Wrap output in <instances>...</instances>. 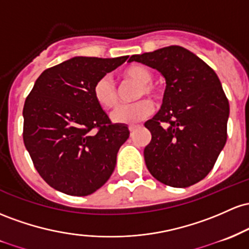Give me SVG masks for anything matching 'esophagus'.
Returning a JSON list of instances; mask_svg holds the SVG:
<instances>
[{
	"label": "esophagus",
	"instance_id": "34e87169",
	"mask_svg": "<svg viewBox=\"0 0 249 249\" xmlns=\"http://www.w3.org/2000/svg\"><path fill=\"white\" fill-rule=\"evenodd\" d=\"M138 127H139V125H135V124H130L129 127H128V128H129V132H130V134H133L134 132H135V130H136V128H138Z\"/></svg>",
	"mask_w": 249,
	"mask_h": 249
}]
</instances>
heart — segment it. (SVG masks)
I'll list each match as a JSON object with an SVG mask.
<instances>
[{
	"mask_svg": "<svg viewBox=\"0 0 249 249\" xmlns=\"http://www.w3.org/2000/svg\"><path fill=\"white\" fill-rule=\"evenodd\" d=\"M121 76L125 82L138 83L134 99L139 100L147 95L153 100H160L162 97V90L158 86L152 82L153 74L149 69L142 66H130L121 72ZM93 95L103 109L109 110L115 108L120 103L119 91L114 82L108 75L100 77L95 82L93 88ZM154 106L147 99H142L128 106H121L111 114V119L116 124H136L141 120L146 119L152 114Z\"/></svg>",
	"mask_w": 249,
	"mask_h": 249,
	"instance_id": "b5f03b06",
	"label": "heart"
}]
</instances>
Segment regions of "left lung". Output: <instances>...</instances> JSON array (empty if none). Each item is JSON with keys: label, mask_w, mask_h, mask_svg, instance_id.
<instances>
[{"label": "left lung", "mask_w": 249, "mask_h": 249, "mask_svg": "<svg viewBox=\"0 0 249 249\" xmlns=\"http://www.w3.org/2000/svg\"><path fill=\"white\" fill-rule=\"evenodd\" d=\"M166 79L163 103L144 124L152 134L144 161L156 180L170 187H189L213 169L227 141L230 103L215 71L182 47L169 46L133 55Z\"/></svg>", "instance_id": "1"}]
</instances>
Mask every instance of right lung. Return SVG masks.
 I'll use <instances>...</instances> for the list:
<instances>
[{
  "label": "right lung",
  "instance_id": "add662e5",
  "mask_svg": "<svg viewBox=\"0 0 249 249\" xmlns=\"http://www.w3.org/2000/svg\"><path fill=\"white\" fill-rule=\"evenodd\" d=\"M127 58L72 57L46 69L27 96L24 146L41 178L56 191L86 196L110 178L129 130L110 121L93 88Z\"/></svg>",
  "mask_w": 249,
  "mask_h": 249
}]
</instances>
